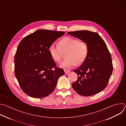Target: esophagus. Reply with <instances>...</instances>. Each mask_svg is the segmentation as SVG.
Listing matches in <instances>:
<instances>
[{"label":"esophagus","mask_w":126,"mask_h":126,"mask_svg":"<svg viewBox=\"0 0 126 126\" xmlns=\"http://www.w3.org/2000/svg\"><path fill=\"white\" fill-rule=\"evenodd\" d=\"M64 72H65V73L66 74H69L70 72V70H66V69H65V70H64Z\"/></svg>","instance_id":"esophagus-1"}]
</instances>
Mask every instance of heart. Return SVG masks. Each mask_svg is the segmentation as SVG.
I'll return each mask as SVG.
<instances>
[{
    "label": "heart",
    "mask_w": 126,
    "mask_h": 126,
    "mask_svg": "<svg viewBox=\"0 0 126 126\" xmlns=\"http://www.w3.org/2000/svg\"><path fill=\"white\" fill-rule=\"evenodd\" d=\"M51 58L56 62H60L62 57V52L66 51V58L60 66L62 68H69L80 65L85 60L88 52L87 43L83 41L71 37H65L59 42L58 45L52 43L48 49Z\"/></svg>",
    "instance_id": "heart-1"
}]
</instances>
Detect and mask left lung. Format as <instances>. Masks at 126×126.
<instances>
[{"mask_svg":"<svg viewBox=\"0 0 126 126\" xmlns=\"http://www.w3.org/2000/svg\"><path fill=\"white\" fill-rule=\"evenodd\" d=\"M68 33L86 42L88 47L85 60L74 71L78 77L72 86L80 95L96 94L107 87L112 73L113 67L110 52L97 32L80 30Z\"/></svg>","mask_w":126,"mask_h":126,"instance_id":"8db88e82","label":"left lung"}]
</instances>
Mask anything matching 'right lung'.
<instances>
[{
	"instance_id": "add662e5",
	"label": "right lung",
	"mask_w": 126,
	"mask_h": 126,
	"mask_svg": "<svg viewBox=\"0 0 126 126\" xmlns=\"http://www.w3.org/2000/svg\"><path fill=\"white\" fill-rule=\"evenodd\" d=\"M65 32L40 29L22 39L14 57L15 77L22 91L35 98L49 95L64 75L48 51L50 45ZM54 68V69H53Z\"/></svg>"
}]
</instances>
